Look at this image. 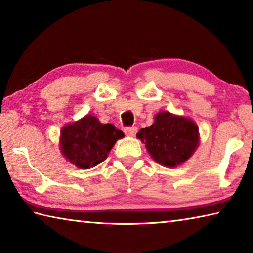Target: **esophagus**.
<instances>
[{"instance_id":"1","label":"esophagus","mask_w":253,"mask_h":253,"mask_svg":"<svg viewBox=\"0 0 253 253\" xmlns=\"http://www.w3.org/2000/svg\"><path fill=\"white\" fill-rule=\"evenodd\" d=\"M124 131H125L126 136L134 137L136 135V132H137V128L134 127V126H132V127H127V128H125V129H124Z\"/></svg>"}]
</instances>
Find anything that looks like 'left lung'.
Masks as SVG:
<instances>
[{"mask_svg":"<svg viewBox=\"0 0 253 253\" xmlns=\"http://www.w3.org/2000/svg\"><path fill=\"white\" fill-rule=\"evenodd\" d=\"M136 137L145 144L153 160L165 168L182 165L200 145L196 123L168 110L157 113L154 116L153 125L142 128Z\"/></svg>","mask_w":253,"mask_h":253,"instance_id":"left-lung-1","label":"left lung"}]
</instances>
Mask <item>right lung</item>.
I'll list each match as a JSON object with an SVG mask.
<instances>
[{
    "label": "right lung",
    "mask_w": 253,
    "mask_h": 253,
    "mask_svg": "<svg viewBox=\"0 0 253 253\" xmlns=\"http://www.w3.org/2000/svg\"><path fill=\"white\" fill-rule=\"evenodd\" d=\"M124 132L111 124H101L92 115L66 124L60 130V152L78 169H88L104 162Z\"/></svg>",
    "instance_id": "1"
}]
</instances>
